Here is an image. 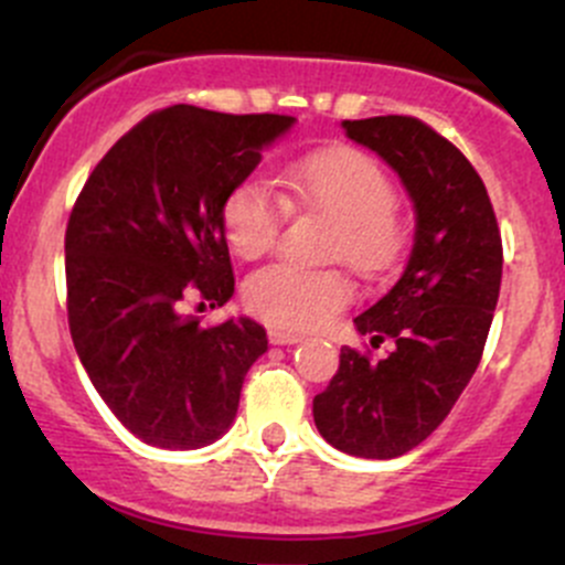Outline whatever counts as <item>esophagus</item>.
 I'll list each match as a JSON object with an SVG mask.
<instances>
[{
  "instance_id": "1",
  "label": "esophagus",
  "mask_w": 565,
  "mask_h": 565,
  "mask_svg": "<svg viewBox=\"0 0 565 565\" xmlns=\"http://www.w3.org/2000/svg\"><path fill=\"white\" fill-rule=\"evenodd\" d=\"M267 339H270V344H298V341H303V335L287 328H270Z\"/></svg>"
}]
</instances>
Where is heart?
Wrapping results in <instances>:
<instances>
[{"label":"heart","instance_id":"1","mask_svg":"<svg viewBox=\"0 0 565 565\" xmlns=\"http://www.w3.org/2000/svg\"><path fill=\"white\" fill-rule=\"evenodd\" d=\"M289 202L333 218L330 259H344L361 276H383L407 243L388 172L369 152L333 145L309 152L284 172ZM287 202L259 177L230 188L221 204V226L241 259H256L278 243ZM246 306L278 328H317L352 300L341 270H315L298 262H273L250 273L243 287Z\"/></svg>","mask_w":565,"mask_h":565}]
</instances>
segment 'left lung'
<instances>
[{"label": "left lung", "instance_id": "obj_1", "mask_svg": "<svg viewBox=\"0 0 565 565\" xmlns=\"http://www.w3.org/2000/svg\"><path fill=\"white\" fill-rule=\"evenodd\" d=\"M358 145L402 177L415 204V243L402 278L355 317L372 347H341L339 372L315 396L319 435L339 451L393 459L446 420L481 363L503 276V241L472 163L418 117L344 119Z\"/></svg>", "mask_w": 565, "mask_h": 565}]
</instances>
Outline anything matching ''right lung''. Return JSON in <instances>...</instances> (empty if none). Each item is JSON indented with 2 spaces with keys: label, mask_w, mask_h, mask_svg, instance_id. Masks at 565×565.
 I'll use <instances>...</instances> for the list:
<instances>
[{
  "label": "right lung",
  "mask_w": 565,
  "mask_h": 565,
  "mask_svg": "<svg viewBox=\"0 0 565 565\" xmlns=\"http://www.w3.org/2000/svg\"><path fill=\"white\" fill-rule=\"evenodd\" d=\"M295 119L177 104L147 114L84 182L65 230L73 347L119 424L158 448H199L235 420L254 319L199 324L235 292L221 204ZM199 303V306H204Z\"/></svg>",
  "instance_id": "add662e5"
}]
</instances>
